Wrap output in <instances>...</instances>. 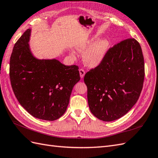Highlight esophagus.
<instances>
[{"mask_svg": "<svg viewBox=\"0 0 158 158\" xmlns=\"http://www.w3.org/2000/svg\"><path fill=\"white\" fill-rule=\"evenodd\" d=\"M79 74H80V77L81 78H83L85 74V71H84V69H79Z\"/></svg>", "mask_w": 158, "mask_h": 158, "instance_id": "34e87169", "label": "esophagus"}]
</instances>
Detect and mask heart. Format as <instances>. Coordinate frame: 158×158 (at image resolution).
Here are the masks:
<instances>
[{
    "mask_svg": "<svg viewBox=\"0 0 158 158\" xmlns=\"http://www.w3.org/2000/svg\"><path fill=\"white\" fill-rule=\"evenodd\" d=\"M93 40L83 39L75 44V48L79 52H84L83 61L87 66L95 67L102 62L108 48L106 40H101L90 46Z\"/></svg>",
    "mask_w": 158,
    "mask_h": 158,
    "instance_id": "b5f03b06",
    "label": "heart"
}]
</instances>
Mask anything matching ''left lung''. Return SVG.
Wrapping results in <instances>:
<instances>
[{
	"mask_svg": "<svg viewBox=\"0 0 158 158\" xmlns=\"http://www.w3.org/2000/svg\"><path fill=\"white\" fill-rule=\"evenodd\" d=\"M144 77L142 50L135 39L109 48L102 62L84 77L93 115L111 121L126 114L139 99Z\"/></svg>",
	"mask_w": 158,
	"mask_h": 158,
	"instance_id": "left-lung-1",
	"label": "left lung"
}]
</instances>
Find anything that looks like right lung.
I'll use <instances>...</instances> for the list:
<instances>
[{
  "label": "right lung",
  "mask_w": 158,
  "mask_h": 158,
  "mask_svg": "<svg viewBox=\"0 0 158 158\" xmlns=\"http://www.w3.org/2000/svg\"><path fill=\"white\" fill-rule=\"evenodd\" d=\"M27 29L15 44L10 59L12 88L19 103L36 118L54 121L66 111L73 87L80 80L77 65L39 60L31 54Z\"/></svg>",
  "instance_id": "obj_1"
}]
</instances>
